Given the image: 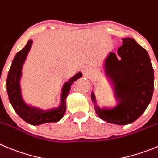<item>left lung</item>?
I'll return each instance as SVG.
<instances>
[{"mask_svg":"<svg viewBox=\"0 0 158 158\" xmlns=\"http://www.w3.org/2000/svg\"><path fill=\"white\" fill-rule=\"evenodd\" d=\"M122 40L118 53H110L106 59V73L115 84L116 96L121 102L111 110L95 106L101 119L119 125L132 123L143 114L154 87V69L146 49L130 37ZM92 99L95 102L93 92Z\"/></svg>","mask_w":158,"mask_h":158,"instance_id":"obj_1","label":"left lung"}]
</instances>
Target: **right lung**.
Returning <instances> with one entry per match:
<instances>
[{
	"label": "right lung",
	"mask_w": 158,
	"mask_h": 158,
	"mask_svg": "<svg viewBox=\"0 0 158 158\" xmlns=\"http://www.w3.org/2000/svg\"><path fill=\"white\" fill-rule=\"evenodd\" d=\"M32 43L33 40H29L25 47L17 52L13 59L7 78V92L9 101L16 114L29 124L38 125L49 122H57L63 118L66 111V99L70 89V85L78 78L81 77L82 73L79 72L73 76L69 82L65 84L62 93L61 106L57 109L44 112L40 109L27 106L23 102L21 97L19 80L23 64L31 48Z\"/></svg>",
	"instance_id": "1"
}]
</instances>
